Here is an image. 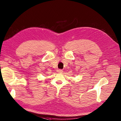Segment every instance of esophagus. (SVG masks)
Instances as JSON below:
<instances>
[{
  "label": "esophagus",
  "mask_w": 121,
  "mask_h": 121,
  "mask_svg": "<svg viewBox=\"0 0 121 121\" xmlns=\"http://www.w3.org/2000/svg\"><path fill=\"white\" fill-rule=\"evenodd\" d=\"M57 72H58V73H62V72H63V71L62 70V69H57Z\"/></svg>",
  "instance_id": "esophagus-1"
}]
</instances>
